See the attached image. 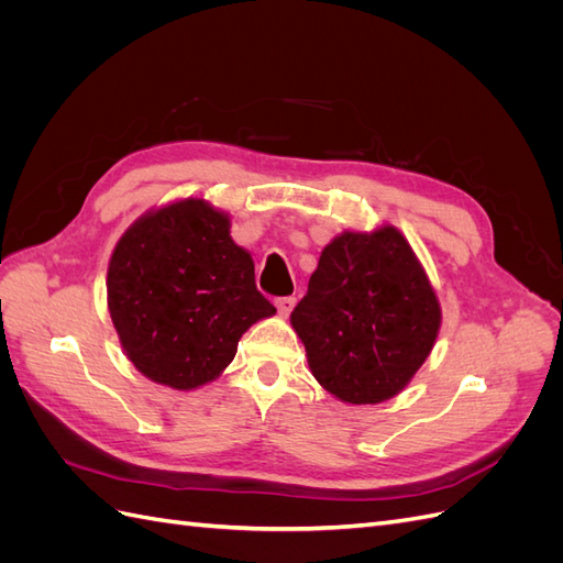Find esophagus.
<instances>
[{"instance_id": "obj_1", "label": "esophagus", "mask_w": 563, "mask_h": 563, "mask_svg": "<svg viewBox=\"0 0 563 563\" xmlns=\"http://www.w3.org/2000/svg\"><path fill=\"white\" fill-rule=\"evenodd\" d=\"M275 305H277V310H279V314H282V317H288V312L294 310L296 298H291V296H282V298H277V300H275Z\"/></svg>"}]
</instances>
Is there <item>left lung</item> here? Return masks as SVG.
I'll return each instance as SVG.
<instances>
[{
    "mask_svg": "<svg viewBox=\"0 0 563 563\" xmlns=\"http://www.w3.org/2000/svg\"><path fill=\"white\" fill-rule=\"evenodd\" d=\"M312 376L347 404H380L428 360L441 310L404 234L345 232L321 251L291 312Z\"/></svg>",
    "mask_w": 563,
    "mask_h": 563,
    "instance_id": "8db88e82",
    "label": "left lung"
}]
</instances>
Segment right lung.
<instances>
[{
    "label": "right lung",
    "instance_id": "obj_1",
    "mask_svg": "<svg viewBox=\"0 0 563 563\" xmlns=\"http://www.w3.org/2000/svg\"><path fill=\"white\" fill-rule=\"evenodd\" d=\"M108 308L133 366L174 389L213 380L251 323L277 312L255 288L230 218L203 199L176 201L124 232L108 269Z\"/></svg>",
    "mask_w": 563,
    "mask_h": 563
}]
</instances>
